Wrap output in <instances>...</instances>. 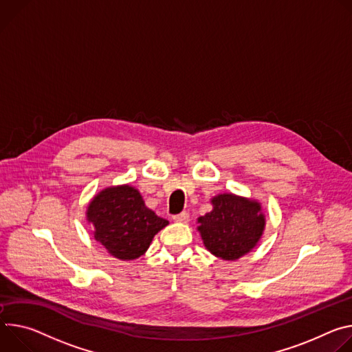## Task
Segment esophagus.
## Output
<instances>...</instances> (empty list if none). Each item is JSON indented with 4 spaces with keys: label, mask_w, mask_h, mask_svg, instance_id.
Segmentation results:
<instances>
[{
    "label": "esophagus",
    "mask_w": 352,
    "mask_h": 352,
    "mask_svg": "<svg viewBox=\"0 0 352 352\" xmlns=\"http://www.w3.org/2000/svg\"><path fill=\"white\" fill-rule=\"evenodd\" d=\"M188 214L187 212H182V214H177V215H173L172 217V219L175 221V222H179V223H186V222H188Z\"/></svg>",
    "instance_id": "34e87169"
}]
</instances>
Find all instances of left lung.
I'll return each mask as SVG.
<instances>
[{"label":"left lung","instance_id":"1","mask_svg":"<svg viewBox=\"0 0 352 352\" xmlns=\"http://www.w3.org/2000/svg\"><path fill=\"white\" fill-rule=\"evenodd\" d=\"M212 210L197 218L206 249L221 260L235 261L250 253L263 236L265 215L257 200L222 192L211 199Z\"/></svg>","mask_w":352,"mask_h":352}]
</instances>
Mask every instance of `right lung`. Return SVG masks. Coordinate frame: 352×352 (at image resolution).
Returning <instances> with one entry per match:
<instances>
[{
	"instance_id": "obj_1",
	"label": "right lung",
	"mask_w": 352,
	"mask_h": 352,
	"mask_svg": "<svg viewBox=\"0 0 352 352\" xmlns=\"http://www.w3.org/2000/svg\"><path fill=\"white\" fill-rule=\"evenodd\" d=\"M94 238L119 260H135L149 248L153 236L169 221L149 210L141 192L130 186H110L99 191L87 208Z\"/></svg>"
}]
</instances>
